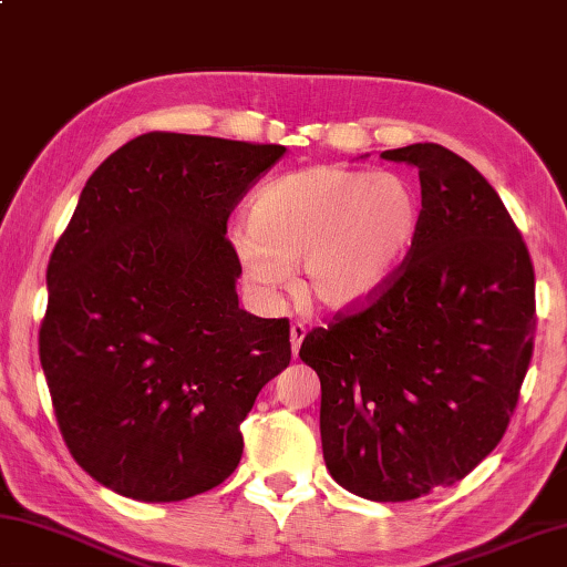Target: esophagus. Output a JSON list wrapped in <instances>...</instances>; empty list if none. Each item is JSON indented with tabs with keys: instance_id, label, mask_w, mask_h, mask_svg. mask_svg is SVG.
<instances>
[{
	"instance_id": "34e87169",
	"label": "esophagus",
	"mask_w": 567,
	"mask_h": 567,
	"mask_svg": "<svg viewBox=\"0 0 567 567\" xmlns=\"http://www.w3.org/2000/svg\"><path fill=\"white\" fill-rule=\"evenodd\" d=\"M303 339H306V326L303 323H293L291 326V351H293V355L299 353Z\"/></svg>"
}]
</instances>
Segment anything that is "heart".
Wrapping results in <instances>:
<instances>
[{
	"label": "heart",
	"instance_id": "heart-1",
	"mask_svg": "<svg viewBox=\"0 0 567 567\" xmlns=\"http://www.w3.org/2000/svg\"><path fill=\"white\" fill-rule=\"evenodd\" d=\"M419 196L403 178L343 166H316L278 176L254 196L236 254L258 291L286 284L326 311L375 299L399 274L419 231Z\"/></svg>",
	"mask_w": 567,
	"mask_h": 567
}]
</instances>
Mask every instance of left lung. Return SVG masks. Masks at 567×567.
<instances>
[{
    "mask_svg": "<svg viewBox=\"0 0 567 567\" xmlns=\"http://www.w3.org/2000/svg\"><path fill=\"white\" fill-rule=\"evenodd\" d=\"M419 168V231L369 303L306 333L333 481L379 503L468 475L501 443L535 339V271L478 168L441 144L381 154Z\"/></svg>",
    "mask_w": 567,
    "mask_h": 567,
    "instance_id": "left-lung-1",
    "label": "left lung"
}]
</instances>
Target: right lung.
<instances>
[{
	"label": "right lung",
	"instance_id": "add662e5",
	"mask_svg": "<svg viewBox=\"0 0 567 567\" xmlns=\"http://www.w3.org/2000/svg\"><path fill=\"white\" fill-rule=\"evenodd\" d=\"M278 144L148 132L89 176L49 258L39 361L69 453L146 503L236 471L238 425L291 361L289 319L238 309L228 216Z\"/></svg>",
	"mask_w": 567,
	"mask_h": 567
}]
</instances>
